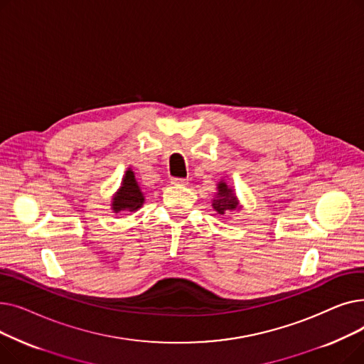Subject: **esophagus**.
Segmentation results:
<instances>
[{"label": "esophagus", "mask_w": 364, "mask_h": 364, "mask_svg": "<svg viewBox=\"0 0 364 364\" xmlns=\"http://www.w3.org/2000/svg\"><path fill=\"white\" fill-rule=\"evenodd\" d=\"M171 183L174 184V186H186L188 183V180L187 178H177V177H174V178H171Z\"/></svg>", "instance_id": "1"}]
</instances>
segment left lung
<instances>
[{
    "label": "left lung",
    "instance_id": "1",
    "mask_svg": "<svg viewBox=\"0 0 364 364\" xmlns=\"http://www.w3.org/2000/svg\"><path fill=\"white\" fill-rule=\"evenodd\" d=\"M214 209L218 214H225V211H232V209L237 208V200L235 198V193L232 188H228L225 183H220L218 184V195L214 199L213 203Z\"/></svg>",
    "mask_w": 364,
    "mask_h": 364
}]
</instances>
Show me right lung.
<instances>
[{"label": "right lung", "mask_w": 364, "mask_h": 364, "mask_svg": "<svg viewBox=\"0 0 364 364\" xmlns=\"http://www.w3.org/2000/svg\"><path fill=\"white\" fill-rule=\"evenodd\" d=\"M143 202H144V196L141 193L136 178H134V172L128 169L122 180V187L113 198V203H112L113 211L114 213L137 211L139 208H141Z\"/></svg>", "instance_id": "obj_1"}]
</instances>
